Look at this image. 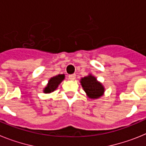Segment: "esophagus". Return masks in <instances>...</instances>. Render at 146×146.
Instances as JSON below:
<instances>
[{"label": "esophagus", "instance_id": "1", "mask_svg": "<svg viewBox=\"0 0 146 146\" xmlns=\"http://www.w3.org/2000/svg\"><path fill=\"white\" fill-rule=\"evenodd\" d=\"M70 80H75L76 79V75L75 74H72V75H69V76H68Z\"/></svg>", "mask_w": 146, "mask_h": 146}]
</instances>
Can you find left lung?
Masks as SVG:
<instances>
[{"label":"left lung","mask_w":146,"mask_h":146,"mask_svg":"<svg viewBox=\"0 0 146 146\" xmlns=\"http://www.w3.org/2000/svg\"><path fill=\"white\" fill-rule=\"evenodd\" d=\"M80 83L87 96L90 99H98L104 94V86L90 73L81 78Z\"/></svg>","instance_id":"1"}]
</instances>
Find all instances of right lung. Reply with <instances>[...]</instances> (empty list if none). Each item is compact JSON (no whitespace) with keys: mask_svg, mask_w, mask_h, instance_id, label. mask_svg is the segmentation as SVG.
<instances>
[{"mask_svg":"<svg viewBox=\"0 0 146 146\" xmlns=\"http://www.w3.org/2000/svg\"><path fill=\"white\" fill-rule=\"evenodd\" d=\"M64 78H65L64 74H59L57 76L51 77L47 84L46 87L43 89V92L47 94V93H51L55 91L58 88L59 84L62 83V82L64 80Z\"/></svg>","mask_w":146,"mask_h":146,"instance_id":"add662e5","label":"right lung"}]
</instances>
